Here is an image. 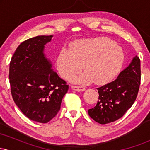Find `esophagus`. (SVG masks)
I'll return each mask as SVG.
<instances>
[{
    "instance_id": "34e87169",
    "label": "esophagus",
    "mask_w": 150,
    "mask_h": 150,
    "mask_svg": "<svg viewBox=\"0 0 150 150\" xmlns=\"http://www.w3.org/2000/svg\"><path fill=\"white\" fill-rule=\"evenodd\" d=\"M72 89H73V90L77 91V92H82V91H85V87H82V86L73 85V86H72Z\"/></svg>"
}]
</instances>
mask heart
Segmentation results:
<instances>
[{"instance_id":"heart-1","label":"heart","mask_w":150,"mask_h":150,"mask_svg":"<svg viewBox=\"0 0 150 150\" xmlns=\"http://www.w3.org/2000/svg\"><path fill=\"white\" fill-rule=\"evenodd\" d=\"M125 61L123 49L115 41L106 37L77 39L70 49L61 50L56 59L60 75L64 79L85 70L82 75L71 78L75 83L103 85L113 80L120 73Z\"/></svg>"}]
</instances>
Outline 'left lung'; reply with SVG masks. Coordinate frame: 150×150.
<instances>
[{
  "label": "left lung",
  "instance_id": "8db88e82",
  "mask_svg": "<svg viewBox=\"0 0 150 150\" xmlns=\"http://www.w3.org/2000/svg\"><path fill=\"white\" fill-rule=\"evenodd\" d=\"M140 60L137 56L113 82L97 88L99 100L88 110L89 116L100 124L121 118L135 102L140 85Z\"/></svg>",
  "mask_w": 150,
  "mask_h": 150
}]
</instances>
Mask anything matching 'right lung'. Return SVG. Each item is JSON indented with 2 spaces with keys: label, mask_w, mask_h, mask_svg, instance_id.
<instances>
[{
  "label": "right lung",
  "mask_w": 150,
  "mask_h": 150,
  "mask_svg": "<svg viewBox=\"0 0 150 150\" xmlns=\"http://www.w3.org/2000/svg\"><path fill=\"white\" fill-rule=\"evenodd\" d=\"M53 36H37L20 44L11 58L9 79L15 104L30 120L46 123L56 116L68 85L52 69L44 47Z\"/></svg>",
  "instance_id": "1"
}]
</instances>
